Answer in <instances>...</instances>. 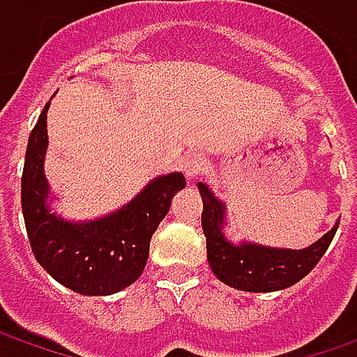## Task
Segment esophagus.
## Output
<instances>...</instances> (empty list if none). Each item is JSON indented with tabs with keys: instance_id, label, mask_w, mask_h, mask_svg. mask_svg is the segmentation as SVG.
<instances>
[{
	"instance_id": "obj_1",
	"label": "esophagus",
	"mask_w": 357,
	"mask_h": 357,
	"mask_svg": "<svg viewBox=\"0 0 357 357\" xmlns=\"http://www.w3.org/2000/svg\"><path fill=\"white\" fill-rule=\"evenodd\" d=\"M202 169H204V158L200 157L199 153H188L183 158V172H185L186 181L197 178L200 172H202Z\"/></svg>"
}]
</instances>
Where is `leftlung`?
Masks as SVG:
<instances>
[{
	"mask_svg": "<svg viewBox=\"0 0 357 357\" xmlns=\"http://www.w3.org/2000/svg\"><path fill=\"white\" fill-rule=\"evenodd\" d=\"M199 190L204 206L202 230L206 236L208 264L218 280L244 292H276L302 280L320 262L340 225L337 220L330 232L304 250L270 248L252 242L232 244L222 232L225 204L204 183H199Z\"/></svg>",
	"mask_w": 357,
	"mask_h": 357,
	"instance_id": "obj_1",
	"label": "left lung"
}]
</instances>
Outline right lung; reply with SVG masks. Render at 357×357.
<instances>
[{"label": "right lung", "mask_w": 357, "mask_h": 357, "mask_svg": "<svg viewBox=\"0 0 357 357\" xmlns=\"http://www.w3.org/2000/svg\"><path fill=\"white\" fill-rule=\"evenodd\" d=\"M47 109L49 103L29 135L21 176V208L31 250L47 274L77 294H115L143 274L151 238L169 213L172 197L185 188V176H157L117 213L69 222L47 204Z\"/></svg>", "instance_id": "obj_1"}]
</instances>
